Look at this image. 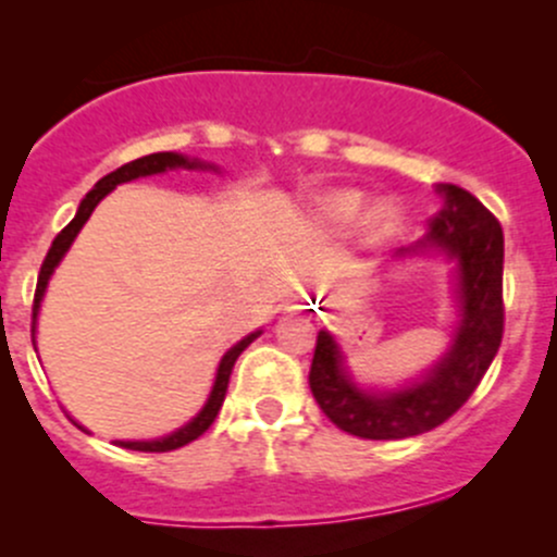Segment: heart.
<instances>
[{"label": "heart", "mask_w": 557, "mask_h": 557, "mask_svg": "<svg viewBox=\"0 0 557 557\" xmlns=\"http://www.w3.org/2000/svg\"><path fill=\"white\" fill-rule=\"evenodd\" d=\"M361 207L363 196L358 194V190H331V194H325L323 199H320V210H323V215L329 218L331 223H336V226H347V223L361 212ZM396 207H393L391 201H380V205L369 207L367 215L361 218V232L367 234L369 239L385 237V234L396 226Z\"/></svg>", "instance_id": "b5f03b06"}]
</instances>
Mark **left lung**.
Instances as JSON below:
<instances>
[{
  "mask_svg": "<svg viewBox=\"0 0 557 557\" xmlns=\"http://www.w3.org/2000/svg\"><path fill=\"white\" fill-rule=\"evenodd\" d=\"M445 210L418 247H440L458 261L460 325L445 361L423 380L396 393L358 391L342 369L331 334L320 331L310 387L336 429L361 440H407L450 420L496 358L504 336V234L502 223L476 196L440 185ZM412 247V250H418Z\"/></svg>",
  "mask_w": 557,
  "mask_h": 557,
  "instance_id": "1",
  "label": "left lung"
}]
</instances>
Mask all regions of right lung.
<instances>
[{
  "mask_svg": "<svg viewBox=\"0 0 557 557\" xmlns=\"http://www.w3.org/2000/svg\"><path fill=\"white\" fill-rule=\"evenodd\" d=\"M180 166H185V170H194V166H201L199 161H188L185 156H177V153H150V156H143V159L137 161H128V164L117 166L115 172L104 174L102 180H99L97 185H94L91 190L86 194V199L81 201V210H77V215L72 218L70 223H66L64 228H61L59 234H55L53 245H50L48 256H45L42 267H39V277H37V290H35V307H32V342H35V323H37V310H39V301H42V294L45 288H48V280L50 274H53V269L59 267V261L64 258V252L70 250L72 239L77 237V232L83 228V223L91 218L94 207L99 205V201L104 199L107 194H110L115 185L121 183H128V180L134 177H145V174H159V172H166V170H180ZM261 334V331H256V334L245 336L243 342H237V345L232 347V350L223 356L221 367H218V377H215V385H212V393L210 398H207L205 409H201L199 414H196L194 420H190L188 425H183V429H177L174 434L164 436V440H153V442H117L121 447H126V450H139V453H170V450H177V447L188 445V442L199 440L201 434H205L207 429L212 425V420L218 418V409H221L223 398H226V387H228V377H232V369H234V361L239 358V352L245 350L247 345H250L256 336Z\"/></svg>",
  "mask_w": 557,
  "mask_h": 557,
  "instance_id": "obj_1",
  "label": "right lung"
}]
</instances>
